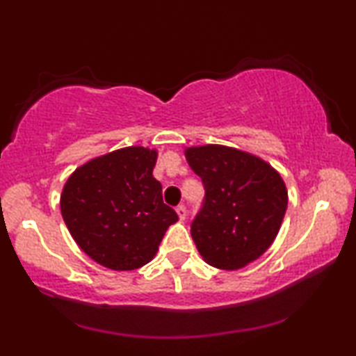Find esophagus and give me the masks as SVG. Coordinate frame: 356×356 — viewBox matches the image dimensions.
<instances>
[{
    "mask_svg": "<svg viewBox=\"0 0 356 356\" xmlns=\"http://www.w3.org/2000/svg\"><path fill=\"white\" fill-rule=\"evenodd\" d=\"M177 213H178V217L181 218V220H184V218H186V213H188L186 207H184L183 204H181V206H178V207H177Z\"/></svg>",
    "mask_w": 356,
    "mask_h": 356,
    "instance_id": "1",
    "label": "esophagus"
}]
</instances>
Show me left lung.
Instances as JSON below:
<instances>
[{
  "instance_id": "1",
  "label": "left lung",
  "mask_w": 356,
  "mask_h": 356,
  "mask_svg": "<svg viewBox=\"0 0 356 356\" xmlns=\"http://www.w3.org/2000/svg\"><path fill=\"white\" fill-rule=\"evenodd\" d=\"M186 160L206 196L191 236L207 264L241 269L269 250L284 220L289 193L277 170L227 145L188 147Z\"/></svg>"
}]
</instances>
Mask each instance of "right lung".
I'll list each match as a JSON object with an SVG mask.
<instances>
[{"label":"right lung","mask_w":356,"mask_h":356,"mask_svg":"<svg viewBox=\"0 0 356 356\" xmlns=\"http://www.w3.org/2000/svg\"><path fill=\"white\" fill-rule=\"evenodd\" d=\"M157 150L124 147L76 168L61 193V216L87 256L113 270L152 261L177 212L154 178Z\"/></svg>","instance_id":"obj_1"}]
</instances>
